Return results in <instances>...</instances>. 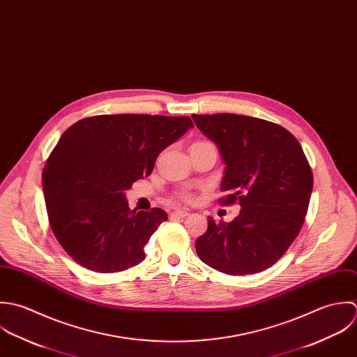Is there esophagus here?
<instances>
[{"label": "esophagus", "mask_w": 357, "mask_h": 357, "mask_svg": "<svg viewBox=\"0 0 357 357\" xmlns=\"http://www.w3.org/2000/svg\"><path fill=\"white\" fill-rule=\"evenodd\" d=\"M189 211H185V210H175V211H172L171 213V218H186V216H189Z\"/></svg>", "instance_id": "esophagus-1"}]
</instances>
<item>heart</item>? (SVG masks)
I'll use <instances>...</instances> for the list:
<instances>
[{"mask_svg": "<svg viewBox=\"0 0 357 357\" xmlns=\"http://www.w3.org/2000/svg\"><path fill=\"white\" fill-rule=\"evenodd\" d=\"M195 143H210L206 142V141H199V142ZM178 199L181 200V202H183V203H192L195 199H193V196L190 195V193H188V192H182V193H179L178 195Z\"/></svg>", "mask_w": 357, "mask_h": 357, "instance_id": "heart-1", "label": "heart"}]
</instances>
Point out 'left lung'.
<instances>
[{
  "instance_id": "1",
  "label": "left lung",
  "mask_w": 357,
  "mask_h": 357,
  "mask_svg": "<svg viewBox=\"0 0 357 357\" xmlns=\"http://www.w3.org/2000/svg\"><path fill=\"white\" fill-rule=\"evenodd\" d=\"M226 164L223 206L238 203L237 218L208 219L196 241L199 258L216 271L244 276L275 265L299 234L313 188L309 161L296 138L279 124L240 114H193Z\"/></svg>"
}]
</instances>
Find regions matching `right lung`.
<instances>
[{
    "label": "right lung",
    "instance_id": "right-lung-1",
    "mask_svg": "<svg viewBox=\"0 0 357 357\" xmlns=\"http://www.w3.org/2000/svg\"><path fill=\"white\" fill-rule=\"evenodd\" d=\"M193 127L186 116L102 114L63 132L44 167L43 188L51 229L78 265L116 273L142 262L143 247L168 215L130 210L124 193Z\"/></svg>",
    "mask_w": 357,
    "mask_h": 357
}]
</instances>
